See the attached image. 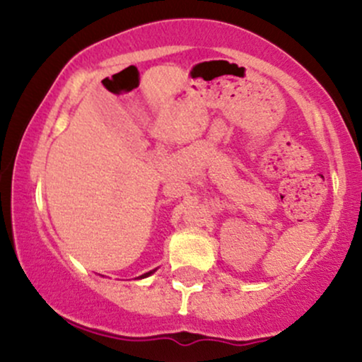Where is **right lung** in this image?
Segmentation results:
<instances>
[{
	"label": "right lung",
	"mask_w": 362,
	"mask_h": 362,
	"mask_svg": "<svg viewBox=\"0 0 362 362\" xmlns=\"http://www.w3.org/2000/svg\"><path fill=\"white\" fill-rule=\"evenodd\" d=\"M149 274H151V272H146V274H143V276H139V277H141V279H143V277H148Z\"/></svg>",
	"instance_id": "add662e5"
}]
</instances>
